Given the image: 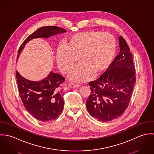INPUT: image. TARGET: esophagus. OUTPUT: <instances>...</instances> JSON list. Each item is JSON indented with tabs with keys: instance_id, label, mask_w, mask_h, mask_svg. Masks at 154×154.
<instances>
[{
	"instance_id": "1",
	"label": "esophagus",
	"mask_w": 154,
	"mask_h": 154,
	"mask_svg": "<svg viewBox=\"0 0 154 154\" xmlns=\"http://www.w3.org/2000/svg\"><path fill=\"white\" fill-rule=\"evenodd\" d=\"M69 88H77L80 87L81 85L79 84H70L69 85Z\"/></svg>"
}]
</instances>
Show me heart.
<instances>
[{
    "instance_id": "1",
    "label": "heart",
    "mask_w": 154,
    "mask_h": 154,
    "mask_svg": "<svg viewBox=\"0 0 154 154\" xmlns=\"http://www.w3.org/2000/svg\"><path fill=\"white\" fill-rule=\"evenodd\" d=\"M116 51V41L109 32L88 31L69 37L66 45H60L56 61L60 70L68 73L78 61L81 63L71 70L69 79L76 82L91 79L94 75L105 72L111 64Z\"/></svg>"
}]
</instances>
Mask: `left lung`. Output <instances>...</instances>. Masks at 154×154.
I'll use <instances>...</instances> for the list:
<instances>
[{"label": "left lung", "instance_id": "obj_1", "mask_svg": "<svg viewBox=\"0 0 154 154\" xmlns=\"http://www.w3.org/2000/svg\"><path fill=\"white\" fill-rule=\"evenodd\" d=\"M120 50L107 70L89 83L91 92L87 101L90 115L101 122H109L123 114L131 101L136 82L135 69L129 45L119 38Z\"/></svg>", "mask_w": 154, "mask_h": 154}]
</instances>
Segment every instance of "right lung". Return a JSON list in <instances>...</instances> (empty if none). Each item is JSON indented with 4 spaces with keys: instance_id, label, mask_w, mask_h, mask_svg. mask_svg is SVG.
<instances>
[{
    "instance_id": "obj_1",
    "label": "right lung",
    "mask_w": 154,
    "mask_h": 154,
    "mask_svg": "<svg viewBox=\"0 0 154 154\" xmlns=\"http://www.w3.org/2000/svg\"><path fill=\"white\" fill-rule=\"evenodd\" d=\"M66 31L56 26H43L31 34L21 45L17 56L19 58L25 45L34 38H48ZM18 91L23 104L29 114L37 120L48 122L62 113L64 106V92L60 85L65 81L60 74L51 71L44 79L32 81L16 73Z\"/></svg>"
}]
</instances>
